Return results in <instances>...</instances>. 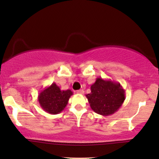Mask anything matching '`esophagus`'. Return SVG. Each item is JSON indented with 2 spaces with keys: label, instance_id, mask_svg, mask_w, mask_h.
Instances as JSON below:
<instances>
[{
  "label": "esophagus",
  "instance_id": "esophagus-1",
  "mask_svg": "<svg viewBox=\"0 0 159 159\" xmlns=\"http://www.w3.org/2000/svg\"><path fill=\"white\" fill-rule=\"evenodd\" d=\"M76 93H79V94H83V93H84V90H83V89H80V90L76 91Z\"/></svg>",
  "mask_w": 159,
  "mask_h": 159
}]
</instances>
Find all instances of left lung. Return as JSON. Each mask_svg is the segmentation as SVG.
Wrapping results in <instances>:
<instances>
[{
	"label": "left lung",
	"mask_w": 159,
	"mask_h": 159,
	"mask_svg": "<svg viewBox=\"0 0 159 159\" xmlns=\"http://www.w3.org/2000/svg\"><path fill=\"white\" fill-rule=\"evenodd\" d=\"M86 97L93 111L108 116L120 108L125 99V93L120 83L97 78L91 86V93Z\"/></svg>",
	"instance_id": "1"
}]
</instances>
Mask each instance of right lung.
<instances>
[{"instance_id":"1","label":"right lung","mask_w":159,"mask_h":159,"mask_svg":"<svg viewBox=\"0 0 159 159\" xmlns=\"http://www.w3.org/2000/svg\"><path fill=\"white\" fill-rule=\"evenodd\" d=\"M72 95L73 92L70 90L62 91L55 83H52L39 93L38 102L46 112L57 115L66 108Z\"/></svg>"}]
</instances>
